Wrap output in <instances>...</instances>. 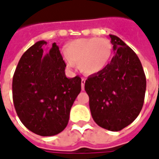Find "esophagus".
<instances>
[{
	"instance_id": "esophagus-1",
	"label": "esophagus",
	"mask_w": 159,
	"mask_h": 159,
	"mask_svg": "<svg viewBox=\"0 0 159 159\" xmlns=\"http://www.w3.org/2000/svg\"><path fill=\"white\" fill-rule=\"evenodd\" d=\"M84 84H85V79L84 78H82V83H81V85H82V89H84Z\"/></svg>"
}]
</instances>
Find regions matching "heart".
Returning <instances> with one entry per match:
<instances>
[{"instance_id":"b5f03b06","label":"heart","mask_w":159,"mask_h":159,"mask_svg":"<svg viewBox=\"0 0 159 159\" xmlns=\"http://www.w3.org/2000/svg\"><path fill=\"white\" fill-rule=\"evenodd\" d=\"M66 62L72 68L77 64L80 71L87 76L102 72L112 58V45L109 40L100 37L77 39L65 48Z\"/></svg>"}]
</instances>
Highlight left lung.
I'll return each mask as SVG.
<instances>
[{"label":"left lung","instance_id":"left-lung-1","mask_svg":"<svg viewBox=\"0 0 159 159\" xmlns=\"http://www.w3.org/2000/svg\"><path fill=\"white\" fill-rule=\"evenodd\" d=\"M110 37L115 55L102 72L88 77L85 91L94 122L103 129L119 131L140 114L147 80L136 53L119 37Z\"/></svg>","mask_w":159,"mask_h":159}]
</instances>
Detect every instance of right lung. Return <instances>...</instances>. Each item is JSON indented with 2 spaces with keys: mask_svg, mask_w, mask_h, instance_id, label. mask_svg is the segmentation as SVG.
Masks as SVG:
<instances>
[{
  "mask_svg": "<svg viewBox=\"0 0 159 159\" xmlns=\"http://www.w3.org/2000/svg\"><path fill=\"white\" fill-rule=\"evenodd\" d=\"M40 41L21 57L12 78V100L20 121L33 133L52 136L66 129L70 111L81 92L78 76L67 78L59 47L44 55Z\"/></svg>",
  "mask_w": 159,
  "mask_h": 159,
  "instance_id": "add662e5",
  "label": "right lung"
}]
</instances>
